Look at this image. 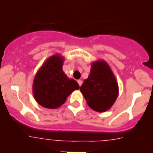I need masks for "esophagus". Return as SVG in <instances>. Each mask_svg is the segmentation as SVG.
Returning <instances> with one entry per match:
<instances>
[{
  "label": "esophagus",
  "instance_id": "34e87169",
  "mask_svg": "<svg viewBox=\"0 0 153 153\" xmlns=\"http://www.w3.org/2000/svg\"><path fill=\"white\" fill-rule=\"evenodd\" d=\"M77 83H79V86H80L81 85H82V83H83V82H82V80H80V79H79V80H77Z\"/></svg>",
  "mask_w": 153,
  "mask_h": 153
}]
</instances>
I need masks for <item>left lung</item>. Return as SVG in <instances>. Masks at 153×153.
Returning <instances> with one entry per match:
<instances>
[{
  "mask_svg": "<svg viewBox=\"0 0 153 153\" xmlns=\"http://www.w3.org/2000/svg\"><path fill=\"white\" fill-rule=\"evenodd\" d=\"M79 90L88 106L99 113L109 110L119 95L117 79L109 64L103 60L92 63L90 75Z\"/></svg>",
  "mask_w": 153,
  "mask_h": 153,
  "instance_id": "1",
  "label": "left lung"
}]
</instances>
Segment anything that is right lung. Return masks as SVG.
<instances>
[{"instance_id": "right-lung-1", "label": "right lung", "mask_w": 153, "mask_h": 153, "mask_svg": "<svg viewBox=\"0 0 153 153\" xmlns=\"http://www.w3.org/2000/svg\"><path fill=\"white\" fill-rule=\"evenodd\" d=\"M64 57L60 54L50 56L36 72L33 82L35 100L44 108L56 109L65 102L74 90H79L77 82L63 72Z\"/></svg>"}]
</instances>
